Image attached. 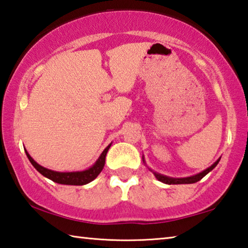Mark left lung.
<instances>
[{"label": "left lung", "mask_w": 248, "mask_h": 248, "mask_svg": "<svg viewBox=\"0 0 248 248\" xmlns=\"http://www.w3.org/2000/svg\"><path fill=\"white\" fill-rule=\"evenodd\" d=\"M219 161H220V159L217 160V161L214 164H212L211 167L206 169L205 171L199 173V174H196L194 176H189V177H183V179H172V177L164 176V175H161V174H159V173H155V175L160 182L169 184V185H171V184H192V183H196V182L201 181L203 176L207 175L211 170H214L217 164L219 163Z\"/></svg>", "instance_id": "obj_1"}]
</instances>
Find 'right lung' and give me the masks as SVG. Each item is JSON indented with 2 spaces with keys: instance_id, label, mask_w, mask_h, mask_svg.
Masks as SVG:
<instances>
[{
  "instance_id": "1",
  "label": "right lung",
  "mask_w": 248,
  "mask_h": 248,
  "mask_svg": "<svg viewBox=\"0 0 248 248\" xmlns=\"http://www.w3.org/2000/svg\"><path fill=\"white\" fill-rule=\"evenodd\" d=\"M110 147H111V144L103 150V153L101 154V155H100L99 159L97 160V162H95L93 167L89 168L88 170H85L81 172H55V171L49 170V169H46L41 167L40 164H38L31 157H30L27 151L26 150L25 151L29 159V161L31 162L32 166L37 169V171L40 172L43 176H46L47 179H50L51 181H53L55 183H59V184L85 185V184H88L89 182L93 181L95 177L100 174V172L102 171L104 163H106V155Z\"/></svg>"
}]
</instances>
